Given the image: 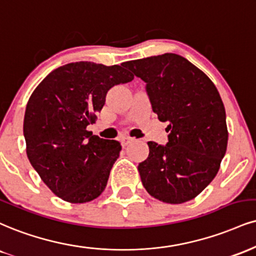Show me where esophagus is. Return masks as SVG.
<instances>
[{"instance_id": "1", "label": "esophagus", "mask_w": 256, "mask_h": 256, "mask_svg": "<svg viewBox=\"0 0 256 256\" xmlns=\"http://www.w3.org/2000/svg\"><path fill=\"white\" fill-rule=\"evenodd\" d=\"M120 142H122V146H128V144H131L132 142H134V138H130V137H122V140H120Z\"/></svg>"}]
</instances>
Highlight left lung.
<instances>
[{
	"instance_id": "8db88e82",
	"label": "left lung",
	"mask_w": 256,
	"mask_h": 256,
	"mask_svg": "<svg viewBox=\"0 0 256 256\" xmlns=\"http://www.w3.org/2000/svg\"><path fill=\"white\" fill-rule=\"evenodd\" d=\"M146 82L152 108L168 122L166 146L148 142L149 156L138 164L142 184L154 198L181 204L214 180L228 146L226 116L216 86L175 54L125 64Z\"/></svg>"
}]
</instances>
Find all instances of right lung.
<instances>
[{"label": "right lung", "instance_id": "right-lung-1", "mask_svg": "<svg viewBox=\"0 0 256 256\" xmlns=\"http://www.w3.org/2000/svg\"><path fill=\"white\" fill-rule=\"evenodd\" d=\"M132 80L122 64L76 62L48 74L30 95L24 119L27 158L57 196L78 204L104 192L122 146L87 126L102 110L107 92Z\"/></svg>", "mask_w": 256, "mask_h": 256}]
</instances>
